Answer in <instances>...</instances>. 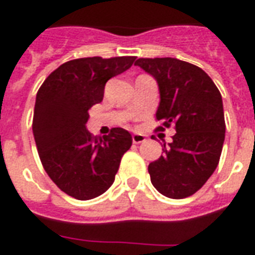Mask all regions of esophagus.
Returning a JSON list of instances; mask_svg holds the SVG:
<instances>
[{
    "instance_id": "34e87169",
    "label": "esophagus",
    "mask_w": 255,
    "mask_h": 255,
    "mask_svg": "<svg viewBox=\"0 0 255 255\" xmlns=\"http://www.w3.org/2000/svg\"><path fill=\"white\" fill-rule=\"evenodd\" d=\"M146 140V136L143 133H133L132 135V142L133 143H142Z\"/></svg>"
}]
</instances>
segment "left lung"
Here are the masks:
<instances>
[{
    "label": "left lung",
    "mask_w": 255,
    "mask_h": 255,
    "mask_svg": "<svg viewBox=\"0 0 255 255\" xmlns=\"http://www.w3.org/2000/svg\"><path fill=\"white\" fill-rule=\"evenodd\" d=\"M157 80L160 105L155 119L164 131L176 133L164 154L149 164L150 180L157 191L173 199L187 198L202 187L219 165L225 138L223 100L203 69L171 57L135 61Z\"/></svg>",
    "instance_id": "obj_1"
}]
</instances>
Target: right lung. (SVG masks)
Returning a JSON list of instances; mask_svg holds the SVG:
<instances>
[{
	"instance_id": "right-lung-1",
	"label": "right lung",
	"mask_w": 255,
	"mask_h": 255,
	"mask_svg": "<svg viewBox=\"0 0 255 255\" xmlns=\"http://www.w3.org/2000/svg\"><path fill=\"white\" fill-rule=\"evenodd\" d=\"M133 61L132 56L71 60L38 90L32 132L39 158L57 187L76 199H93L111 187L123 154L132 144L124 128L93 136L86 123L90 108L104 98L106 82Z\"/></svg>"
}]
</instances>
